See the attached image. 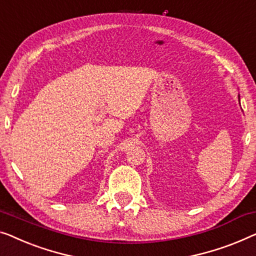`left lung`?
<instances>
[{"label":"left lung","instance_id":"8db88e82","mask_svg":"<svg viewBox=\"0 0 256 256\" xmlns=\"http://www.w3.org/2000/svg\"><path fill=\"white\" fill-rule=\"evenodd\" d=\"M239 102H240V100H239Z\"/></svg>","mask_w":256,"mask_h":256}]
</instances>
